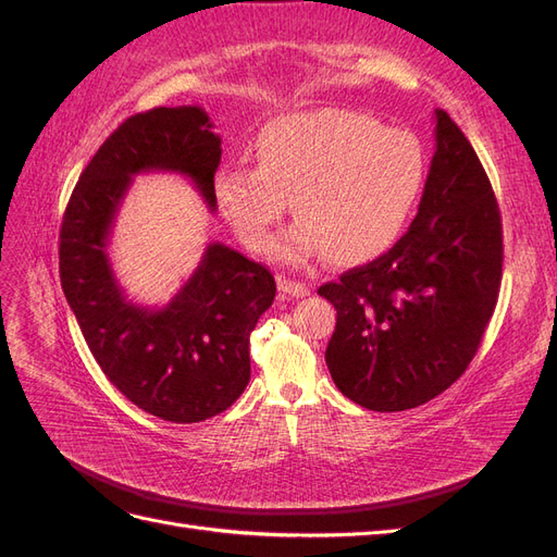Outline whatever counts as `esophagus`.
<instances>
[{"mask_svg":"<svg viewBox=\"0 0 557 557\" xmlns=\"http://www.w3.org/2000/svg\"><path fill=\"white\" fill-rule=\"evenodd\" d=\"M278 290L283 295H290V297H307L311 290L307 283H299V281H293V278H278Z\"/></svg>","mask_w":557,"mask_h":557,"instance_id":"obj_1","label":"esophagus"}]
</instances>
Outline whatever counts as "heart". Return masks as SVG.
I'll list each match as a JSON object with an SVG mask.
<instances>
[{
  "label": "heart",
  "mask_w": 557,
  "mask_h": 557,
  "mask_svg": "<svg viewBox=\"0 0 557 557\" xmlns=\"http://www.w3.org/2000/svg\"><path fill=\"white\" fill-rule=\"evenodd\" d=\"M428 158L407 129L344 109L290 113L258 139V166L215 174V199L242 242L264 252L288 211L299 221L276 242V256L301 262L325 256L350 264L372 260L407 230L423 195Z\"/></svg>",
  "instance_id": "obj_1"
}]
</instances>
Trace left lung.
Masks as SVG:
<instances>
[{"label": "left lung", "mask_w": 557, "mask_h": 557, "mask_svg": "<svg viewBox=\"0 0 557 557\" xmlns=\"http://www.w3.org/2000/svg\"><path fill=\"white\" fill-rule=\"evenodd\" d=\"M502 215L462 129L436 109V150L409 232L318 295L336 309L325 362L369 411L420 407L476 356L502 285Z\"/></svg>", "instance_id": "obj_1"}]
</instances>
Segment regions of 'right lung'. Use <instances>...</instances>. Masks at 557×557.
<instances>
[{
  "label": "right lung",
  "mask_w": 557,
  "mask_h": 557,
  "mask_svg": "<svg viewBox=\"0 0 557 557\" xmlns=\"http://www.w3.org/2000/svg\"><path fill=\"white\" fill-rule=\"evenodd\" d=\"M211 127L199 107L129 115L83 170L60 230L62 290L97 364L132 404L170 423H199L239 399L250 332L276 297L264 264L218 242L162 309L134 305L113 276L107 244L132 176H188L215 211L223 150Z\"/></svg>",
  "instance_id": "1"
}]
</instances>
